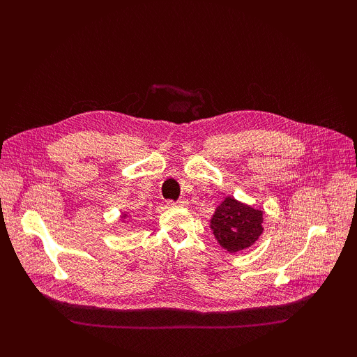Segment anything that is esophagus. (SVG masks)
I'll list each match as a JSON object with an SVG mask.
<instances>
[{
	"label": "esophagus",
	"instance_id": "obj_1",
	"mask_svg": "<svg viewBox=\"0 0 357 357\" xmlns=\"http://www.w3.org/2000/svg\"><path fill=\"white\" fill-rule=\"evenodd\" d=\"M170 206H174V207H187L188 202L187 199H179L176 202H170Z\"/></svg>",
	"mask_w": 357,
	"mask_h": 357
}]
</instances>
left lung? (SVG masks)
I'll list each match as a JSON object with an SVG mask.
<instances>
[{
    "label": "left lung",
    "instance_id": "1",
    "mask_svg": "<svg viewBox=\"0 0 357 357\" xmlns=\"http://www.w3.org/2000/svg\"><path fill=\"white\" fill-rule=\"evenodd\" d=\"M210 229L218 244L227 252H242L264 233V210L227 196L211 216Z\"/></svg>",
    "mask_w": 357,
    "mask_h": 357
}]
</instances>
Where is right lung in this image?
Returning a JSON list of instances; mask_svg holds the SVG:
<instances>
[{
  "label": "right lung",
  "instance_id": "add662e5",
  "mask_svg": "<svg viewBox=\"0 0 357 357\" xmlns=\"http://www.w3.org/2000/svg\"><path fill=\"white\" fill-rule=\"evenodd\" d=\"M128 215H130V213H128V211H121V216H119V221L121 222H126V219L128 218Z\"/></svg>",
  "mask_w": 357,
  "mask_h": 357
}]
</instances>
